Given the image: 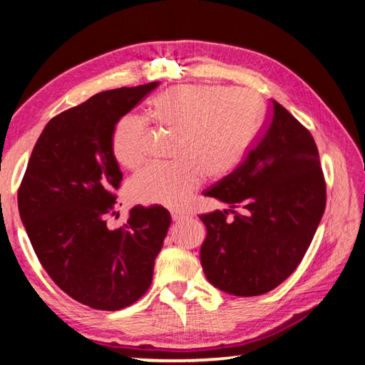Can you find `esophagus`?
<instances>
[{
    "label": "esophagus",
    "instance_id": "esophagus-1",
    "mask_svg": "<svg viewBox=\"0 0 365 365\" xmlns=\"http://www.w3.org/2000/svg\"><path fill=\"white\" fill-rule=\"evenodd\" d=\"M170 215H172V220H174V222H180V220L188 217V215L185 214V212H182V211H172Z\"/></svg>",
    "mask_w": 365,
    "mask_h": 365
}]
</instances>
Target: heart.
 <instances>
[{
  "label": "heart",
  "instance_id": "obj_1",
  "mask_svg": "<svg viewBox=\"0 0 365 365\" xmlns=\"http://www.w3.org/2000/svg\"><path fill=\"white\" fill-rule=\"evenodd\" d=\"M148 115L159 127L177 132L170 164H150L130 182L141 202L180 206L205 175L220 178L242 163L261 122V101L250 90L180 85L154 96ZM148 123L127 114L113 132V153L125 169L145 160Z\"/></svg>",
  "mask_w": 365,
  "mask_h": 365
}]
</instances>
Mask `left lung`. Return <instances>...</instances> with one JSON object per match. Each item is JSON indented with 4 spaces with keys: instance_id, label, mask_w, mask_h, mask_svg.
<instances>
[{
    "instance_id": "1",
    "label": "left lung",
    "mask_w": 365,
    "mask_h": 365,
    "mask_svg": "<svg viewBox=\"0 0 365 365\" xmlns=\"http://www.w3.org/2000/svg\"><path fill=\"white\" fill-rule=\"evenodd\" d=\"M205 196L228 205L200 215L206 225L200 251L206 279L233 296L267 293L298 267L324 215L325 180L316 141L272 100L262 133L243 163Z\"/></svg>"
}]
</instances>
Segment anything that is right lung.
<instances>
[{"label":"right lung","mask_w":365,"mask_h":365,"mask_svg":"<svg viewBox=\"0 0 365 365\" xmlns=\"http://www.w3.org/2000/svg\"><path fill=\"white\" fill-rule=\"evenodd\" d=\"M158 85L103 91L53 117L17 195L43 269L71 298L101 311H119L148 292L170 225L169 211L158 205L135 206L117 230L106 225L122 180L114 127Z\"/></svg>","instance_id":"1"}]
</instances>
